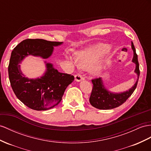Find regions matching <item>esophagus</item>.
<instances>
[{
	"instance_id": "34e87169",
	"label": "esophagus",
	"mask_w": 151,
	"mask_h": 151,
	"mask_svg": "<svg viewBox=\"0 0 151 151\" xmlns=\"http://www.w3.org/2000/svg\"><path fill=\"white\" fill-rule=\"evenodd\" d=\"M75 80L76 81V82H80V81H82V80H84L83 77L80 74L76 75L75 76Z\"/></svg>"
}]
</instances>
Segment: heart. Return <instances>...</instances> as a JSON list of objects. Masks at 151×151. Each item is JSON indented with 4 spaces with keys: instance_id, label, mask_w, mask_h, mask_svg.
<instances>
[{
    "instance_id": "1",
    "label": "heart",
    "mask_w": 151,
    "mask_h": 151,
    "mask_svg": "<svg viewBox=\"0 0 151 151\" xmlns=\"http://www.w3.org/2000/svg\"><path fill=\"white\" fill-rule=\"evenodd\" d=\"M109 49V45L104 43L96 44L76 53L77 61L72 57L67 56V59L74 65H78L85 70L91 68V72L94 75H99L102 66L100 64H95L98 59Z\"/></svg>"
}]
</instances>
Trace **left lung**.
Instances as JSON below:
<instances>
[{"mask_svg":"<svg viewBox=\"0 0 151 151\" xmlns=\"http://www.w3.org/2000/svg\"><path fill=\"white\" fill-rule=\"evenodd\" d=\"M131 48L133 51V57L132 62L136 65L134 73L137 75V82L134 86L128 91L120 93H115L106 89L104 86L101 78L92 80L93 88L89 98V101L92 106L100 110H110L121 106L128 99L129 96L133 93L137 87L138 81L140 76V69L138 61V55L136 53V50L133 42H131Z\"/></svg>","mask_w":151,"mask_h":151,"instance_id":"8db88e82","label":"left lung"}]
</instances>
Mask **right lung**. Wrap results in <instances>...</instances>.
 I'll list each match as a JSON object with an SVG mask.
<instances>
[{
	"instance_id": "1",
	"label": "right lung",
	"mask_w": 151,
	"mask_h": 151,
	"mask_svg": "<svg viewBox=\"0 0 151 151\" xmlns=\"http://www.w3.org/2000/svg\"><path fill=\"white\" fill-rule=\"evenodd\" d=\"M63 42L42 39H27L19 43L11 52L8 66L11 87L18 99L30 109L47 110L62 100L65 88L74 80V76L58 71L51 63H46V71L40 78H29L23 74L20 64L26 57L32 55L46 59L52 55L54 46Z\"/></svg>"
}]
</instances>
